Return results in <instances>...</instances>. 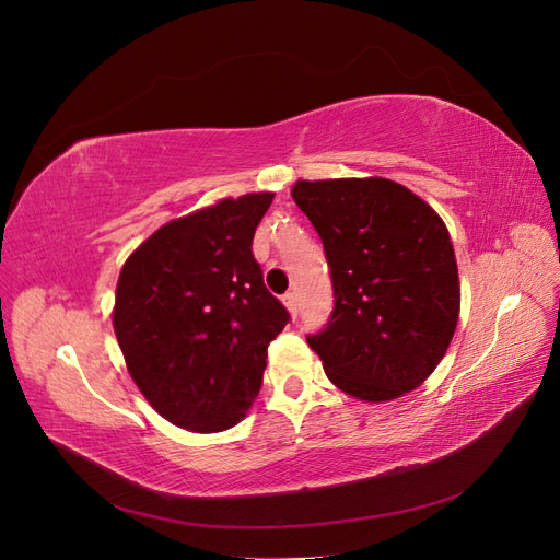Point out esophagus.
I'll return each mask as SVG.
<instances>
[{
  "mask_svg": "<svg viewBox=\"0 0 560 560\" xmlns=\"http://www.w3.org/2000/svg\"><path fill=\"white\" fill-rule=\"evenodd\" d=\"M282 303L287 306V311L292 313V317L299 315V296H296V292H287V294L282 296Z\"/></svg>",
  "mask_w": 560,
  "mask_h": 560,
  "instance_id": "esophagus-1",
  "label": "esophagus"
}]
</instances>
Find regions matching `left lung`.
Listing matches in <instances>:
<instances>
[{
  "label": "left lung",
  "instance_id": "8db88e82",
  "mask_svg": "<svg viewBox=\"0 0 560 560\" xmlns=\"http://www.w3.org/2000/svg\"><path fill=\"white\" fill-rule=\"evenodd\" d=\"M292 198L325 245L334 311L308 336L329 381L364 401L411 393L442 362L460 313L446 224L383 179L296 182Z\"/></svg>",
  "mask_w": 560,
  "mask_h": 560
}]
</instances>
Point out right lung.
Listing matches in <instances>:
<instances>
[{
  "label": "right lung",
  "instance_id": "right-lung-1",
  "mask_svg": "<svg viewBox=\"0 0 560 560\" xmlns=\"http://www.w3.org/2000/svg\"><path fill=\"white\" fill-rule=\"evenodd\" d=\"M270 200L224 198L175 219L118 276V346L142 395L177 428H233L259 395L270 341L290 322L252 254Z\"/></svg>",
  "mask_w": 560,
  "mask_h": 560
}]
</instances>
